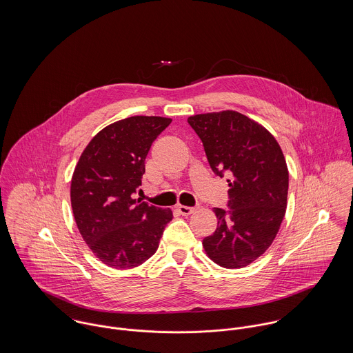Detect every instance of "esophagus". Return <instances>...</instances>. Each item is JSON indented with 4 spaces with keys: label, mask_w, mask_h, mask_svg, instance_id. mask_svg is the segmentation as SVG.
Listing matches in <instances>:
<instances>
[{
    "label": "esophagus",
    "mask_w": 353,
    "mask_h": 353,
    "mask_svg": "<svg viewBox=\"0 0 353 353\" xmlns=\"http://www.w3.org/2000/svg\"><path fill=\"white\" fill-rule=\"evenodd\" d=\"M178 210H179V213H181V214H183V216H189V214H192V213L196 210V208L185 206V205H178Z\"/></svg>",
    "instance_id": "esophagus-1"
}]
</instances>
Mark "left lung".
I'll return each instance as SVG.
<instances>
[{"label":"left lung","mask_w":353,"mask_h":353,"mask_svg":"<svg viewBox=\"0 0 353 353\" xmlns=\"http://www.w3.org/2000/svg\"><path fill=\"white\" fill-rule=\"evenodd\" d=\"M188 122L213 172L230 176V209H213L217 228L202 241L203 250L223 268H245L270 248L285 216L290 175L284 153L268 129L238 111L197 114Z\"/></svg>","instance_id":"left-lung-1"}]
</instances>
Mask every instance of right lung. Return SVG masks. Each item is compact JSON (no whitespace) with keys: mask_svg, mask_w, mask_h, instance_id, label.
<instances>
[{"mask_svg":"<svg viewBox=\"0 0 353 353\" xmlns=\"http://www.w3.org/2000/svg\"><path fill=\"white\" fill-rule=\"evenodd\" d=\"M171 118L136 115L117 121L90 141L73 171L70 202L91 252L114 269H130L159 248L170 208L134 199L152 143Z\"/></svg>","mask_w":353,"mask_h":353,"instance_id":"1","label":"right lung"}]
</instances>
